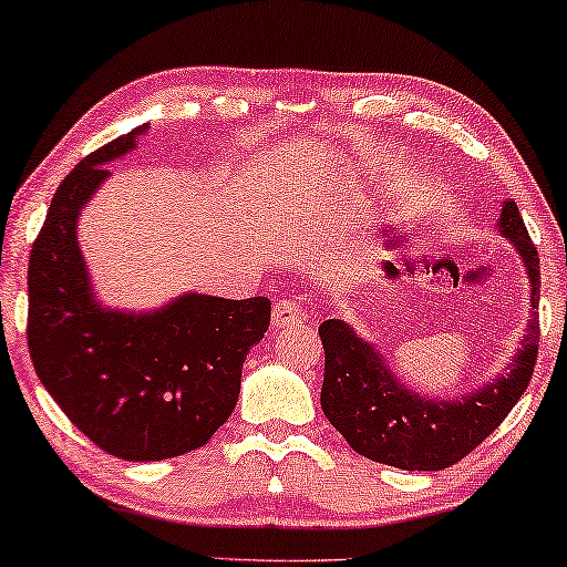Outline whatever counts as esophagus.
<instances>
[{"label": "esophagus", "mask_w": 567, "mask_h": 567, "mask_svg": "<svg viewBox=\"0 0 567 567\" xmlns=\"http://www.w3.org/2000/svg\"><path fill=\"white\" fill-rule=\"evenodd\" d=\"M305 316H308V312H305L302 305L298 300H292V298L277 300L275 308H272V322H275V326H280V328L282 326H295V322H302Z\"/></svg>", "instance_id": "obj_1"}]
</instances>
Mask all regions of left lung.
I'll list each match as a JSON object with an SVG mask.
<instances>
[{"instance_id":"obj_1","label":"left lung","mask_w":567,"mask_h":567,"mask_svg":"<svg viewBox=\"0 0 567 567\" xmlns=\"http://www.w3.org/2000/svg\"><path fill=\"white\" fill-rule=\"evenodd\" d=\"M499 231L519 249L533 282V308L540 305V257L515 202H505ZM326 350L320 406L346 442L365 460L406 472H439L474 452L523 396L533 379L540 320L533 312L515 361L499 379L462 401H431L393 379L381 355L343 320L318 328Z\"/></svg>"}]
</instances>
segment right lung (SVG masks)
<instances>
[{
	"instance_id": "1",
	"label": "right lung",
	"mask_w": 567,
	"mask_h": 567,
	"mask_svg": "<svg viewBox=\"0 0 567 567\" xmlns=\"http://www.w3.org/2000/svg\"><path fill=\"white\" fill-rule=\"evenodd\" d=\"M146 125L93 151L62 178L27 267V346L44 389L103 452L161 462L204 446L237 406L241 365L269 326L267 298L188 292L148 316L93 300L78 214Z\"/></svg>"
}]
</instances>
